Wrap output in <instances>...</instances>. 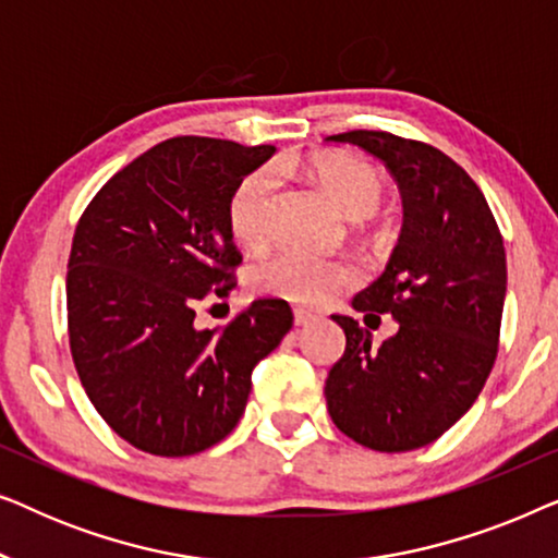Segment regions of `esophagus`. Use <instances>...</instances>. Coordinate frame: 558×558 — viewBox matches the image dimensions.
Instances as JSON below:
<instances>
[{
	"label": "esophagus",
	"instance_id": "34e87169",
	"mask_svg": "<svg viewBox=\"0 0 558 558\" xmlns=\"http://www.w3.org/2000/svg\"><path fill=\"white\" fill-rule=\"evenodd\" d=\"M312 323H317V317L312 315V312H307V310H294V325H296V327H307V325H312Z\"/></svg>",
	"mask_w": 558,
	"mask_h": 558
}]
</instances>
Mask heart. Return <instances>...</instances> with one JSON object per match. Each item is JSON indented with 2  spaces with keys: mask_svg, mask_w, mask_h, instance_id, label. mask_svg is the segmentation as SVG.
I'll return each instance as SVG.
<instances>
[{
  "mask_svg": "<svg viewBox=\"0 0 558 558\" xmlns=\"http://www.w3.org/2000/svg\"><path fill=\"white\" fill-rule=\"evenodd\" d=\"M296 170L310 172L350 218L371 216L384 197V180L376 167L365 162L363 157L342 155V151L312 159L281 155L274 167H262L246 174L228 201V228L243 248L262 251L269 243L279 174H292ZM251 281L258 292L300 304V307H325L357 284V269L348 262L281 251L258 264Z\"/></svg>",
  "mask_w": 558,
  "mask_h": 558,
  "instance_id": "heart-1",
  "label": "heart"
}]
</instances>
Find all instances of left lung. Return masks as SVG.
Instances as JSON below:
<instances>
[{
	"label": "left lung",
	"mask_w": 558,
	"mask_h": 558,
	"mask_svg": "<svg viewBox=\"0 0 558 558\" xmlns=\"http://www.w3.org/2000/svg\"><path fill=\"white\" fill-rule=\"evenodd\" d=\"M330 140L355 144L388 167L401 187L403 228L386 271L353 302L365 319L391 315L399 332L371 348L368 330L332 315L345 330V353L327 373V411L357 445L409 452L439 439L490 376L506 246L483 190L445 151L368 129Z\"/></svg>",
	"instance_id": "8db88e82"
}]
</instances>
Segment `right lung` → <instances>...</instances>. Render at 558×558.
I'll return each instance as SVG.
<instances>
[{"label": "right lung", "mask_w": 558, "mask_h": 558, "mask_svg": "<svg viewBox=\"0 0 558 558\" xmlns=\"http://www.w3.org/2000/svg\"><path fill=\"white\" fill-rule=\"evenodd\" d=\"M271 144L172 136L119 170L75 226L68 340L90 403L121 439L157 457L218 445L239 424L256 363L292 327L284 300H256L226 327L195 307L228 296L243 256L228 201Z\"/></svg>", "instance_id": "right-lung-1"}]
</instances>
